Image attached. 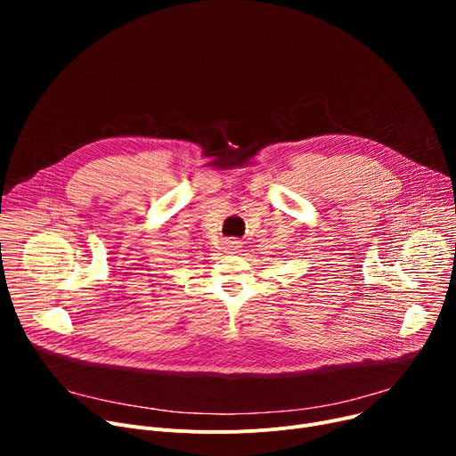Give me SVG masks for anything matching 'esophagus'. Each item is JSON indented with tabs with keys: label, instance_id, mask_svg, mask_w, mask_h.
<instances>
[{
	"label": "esophagus",
	"instance_id": "1",
	"mask_svg": "<svg viewBox=\"0 0 456 456\" xmlns=\"http://www.w3.org/2000/svg\"><path fill=\"white\" fill-rule=\"evenodd\" d=\"M240 248H242L240 240H225V253H229V255L238 253V249Z\"/></svg>",
	"mask_w": 456,
	"mask_h": 456
}]
</instances>
